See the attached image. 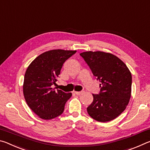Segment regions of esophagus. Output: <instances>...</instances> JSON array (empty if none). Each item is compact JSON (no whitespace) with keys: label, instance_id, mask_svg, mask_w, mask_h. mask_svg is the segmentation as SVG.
I'll return each mask as SVG.
<instances>
[{"label":"esophagus","instance_id":"34e87169","mask_svg":"<svg viewBox=\"0 0 150 150\" xmlns=\"http://www.w3.org/2000/svg\"><path fill=\"white\" fill-rule=\"evenodd\" d=\"M83 93H84V91H75V93L77 95H81V94H83Z\"/></svg>","mask_w":150,"mask_h":150}]
</instances>
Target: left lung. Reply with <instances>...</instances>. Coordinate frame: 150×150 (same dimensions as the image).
<instances>
[{"label": "left lung", "mask_w": 150, "mask_h": 150, "mask_svg": "<svg viewBox=\"0 0 150 150\" xmlns=\"http://www.w3.org/2000/svg\"><path fill=\"white\" fill-rule=\"evenodd\" d=\"M93 75L100 82L98 95L88 106L91 118L101 122L114 120L125 110L131 96L132 75L125 63L116 55L103 52L80 54Z\"/></svg>", "instance_id": "1"}]
</instances>
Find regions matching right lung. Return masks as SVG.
Here are the masks:
<instances>
[{
	"label": "right lung",
	"mask_w": 150,
	"mask_h": 150,
	"mask_svg": "<svg viewBox=\"0 0 150 150\" xmlns=\"http://www.w3.org/2000/svg\"><path fill=\"white\" fill-rule=\"evenodd\" d=\"M77 51L54 50L45 52L30 63L24 75L23 93L27 105L44 120L59 116L71 93L52 88L56 85L63 64Z\"/></svg>",
	"instance_id": "obj_1"
}]
</instances>
